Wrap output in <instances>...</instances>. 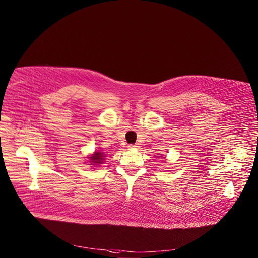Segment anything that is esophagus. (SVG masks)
I'll return each instance as SVG.
<instances>
[{"label": "esophagus", "mask_w": 258, "mask_h": 258, "mask_svg": "<svg viewBox=\"0 0 258 258\" xmlns=\"http://www.w3.org/2000/svg\"><path fill=\"white\" fill-rule=\"evenodd\" d=\"M128 147H130V148H136V147H138V146H137V145H130Z\"/></svg>", "instance_id": "34e87169"}]
</instances>
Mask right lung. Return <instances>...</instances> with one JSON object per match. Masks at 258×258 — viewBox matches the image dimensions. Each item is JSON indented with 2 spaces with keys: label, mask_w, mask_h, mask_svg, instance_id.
<instances>
[{
  "label": "right lung",
  "mask_w": 258,
  "mask_h": 258,
  "mask_svg": "<svg viewBox=\"0 0 258 258\" xmlns=\"http://www.w3.org/2000/svg\"><path fill=\"white\" fill-rule=\"evenodd\" d=\"M91 165H100L102 164V161H104V153L101 151H95L92 156L89 158Z\"/></svg>",
  "instance_id": "right-lung-1"
}]
</instances>
